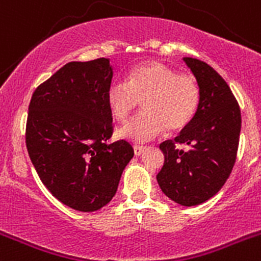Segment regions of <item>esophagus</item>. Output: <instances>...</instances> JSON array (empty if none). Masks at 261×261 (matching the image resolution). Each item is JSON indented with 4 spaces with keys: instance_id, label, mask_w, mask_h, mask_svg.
<instances>
[{
    "instance_id": "esophagus-1",
    "label": "esophagus",
    "mask_w": 261,
    "mask_h": 261,
    "mask_svg": "<svg viewBox=\"0 0 261 261\" xmlns=\"http://www.w3.org/2000/svg\"><path fill=\"white\" fill-rule=\"evenodd\" d=\"M146 150V147L145 146H138V145H135L133 146V151H135V155H141L144 151Z\"/></svg>"
}]
</instances>
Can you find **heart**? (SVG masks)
<instances>
[{"instance_id": "b5f03b06", "label": "heart", "mask_w": 261, "mask_h": 261, "mask_svg": "<svg viewBox=\"0 0 261 261\" xmlns=\"http://www.w3.org/2000/svg\"><path fill=\"white\" fill-rule=\"evenodd\" d=\"M111 115L120 123L128 120L138 100L144 114L119 130V136L135 142H147L166 130L186 128L195 117L201 90L195 75L177 73L159 61H147L129 71L126 81L115 78L106 91Z\"/></svg>"}]
</instances>
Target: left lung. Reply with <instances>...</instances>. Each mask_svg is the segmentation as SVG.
Here are the masks:
<instances>
[{"instance_id": "1", "label": "left lung", "mask_w": 261, "mask_h": 261, "mask_svg": "<svg viewBox=\"0 0 261 261\" xmlns=\"http://www.w3.org/2000/svg\"><path fill=\"white\" fill-rule=\"evenodd\" d=\"M201 90L195 117L175 140L159 145L165 154L156 181L162 192L183 206L213 197L234 167L241 135V110L229 85L201 60L184 57ZM187 144L188 151L177 149Z\"/></svg>"}]
</instances>
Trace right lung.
Instances as JSON below:
<instances>
[{
  "mask_svg": "<svg viewBox=\"0 0 261 261\" xmlns=\"http://www.w3.org/2000/svg\"><path fill=\"white\" fill-rule=\"evenodd\" d=\"M110 60L68 62L38 86L29 106L26 146L40 180L59 201L95 212L112 200L133 147L107 144L112 115Z\"/></svg>",
  "mask_w": 261,
  "mask_h": 261,
  "instance_id": "obj_1",
  "label": "right lung"
}]
</instances>
